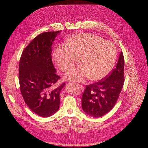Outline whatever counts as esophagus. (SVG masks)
<instances>
[{
  "label": "esophagus",
  "mask_w": 148,
  "mask_h": 148,
  "mask_svg": "<svg viewBox=\"0 0 148 148\" xmlns=\"http://www.w3.org/2000/svg\"><path fill=\"white\" fill-rule=\"evenodd\" d=\"M76 85H77V86H79V88L81 89V90H84V87L82 86V84H76Z\"/></svg>",
  "instance_id": "obj_1"
}]
</instances>
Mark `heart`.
Segmentation results:
<instances>
[{
    "mask_svg": "<svg viewBox=\"0 0 148 148\" xmlns=\"http://www.w3.org/2000/svg\"><path fill=\"white\" fill-rule=\"evenodd\" d=\"M116 55L114 45L90 33H83L74 37L66 44L55 49L54 59L58 67L66 71L73 66L77 59L82 66L71 69L65 74L66 80L82 82L87 78L91 81L103 79L112 70Z\"/></svg>",
    "mask_w": 148,
    "mask_h": 148,
    "instance_id": "obj_1",
    "label": "heart"
}]
</instances>
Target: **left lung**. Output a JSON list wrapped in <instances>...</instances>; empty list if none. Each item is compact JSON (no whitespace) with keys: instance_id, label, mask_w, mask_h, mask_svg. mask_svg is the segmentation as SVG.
I'll list each match as a JSON object with an SVG mask.
<instances>
[{"instance_id":"left-lung-1","label":"left lung","mask_w":148,"mask_h":148,"mask_svg":"<svg viewBox=\"0 0 148 148\" xmlns=\"http://www.w3.org/2000/svg\"><path fill=\"white\" fill-rule=\"evenodd\" d=\"M124 58L119 54L118 63L112 71L99 82L86 85L82 98L84 113L99 118L109 112L118 99L124 83Z\"/></svg>"}]
</instances>
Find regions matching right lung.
<instances>
[{
	"instance_id": "1",
	"label": "right lung",
	"mask_w": 148,
	"mask_h": 148,
	"mask_svg": "<svg viewBox=\"0 0 148 148\" xmlns=\"http://www.w3.org/2000/svg\"><path fill=\"white\" fill-rule=\"evenodd\" d=\"M60 32L38 35L23 50L20 59L18 79L21 95L34 113L47 118L59 108L60 92L65 85H54L60 77L52 62V44Z\"/></svg>"
}]
</instances>
